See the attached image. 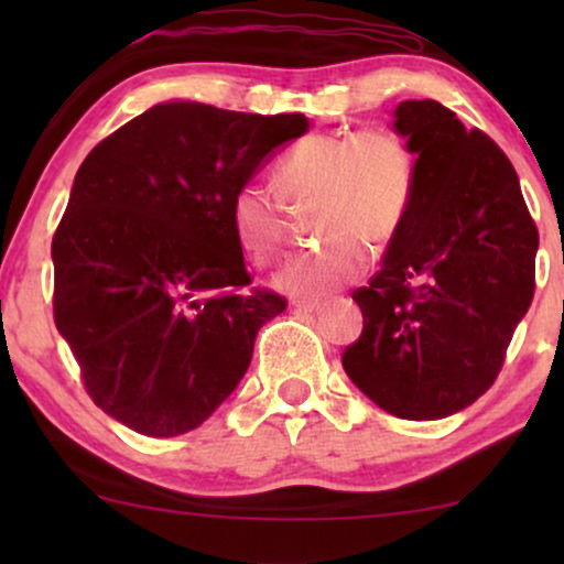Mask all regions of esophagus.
I'll return each mask as SVG.
<instances>
[{"instance_id": "esophagus-1", "label": "esophagus", "mask_w": 564, "mask_h": 564, "mask_svg": "<svg viewBox=\"0 0 564 564\" xmlns=\"http://www.w3.org/2000/svg\"><path fill=\"white\" fill-rule=\"evenodd\" d=\"M292 307H295V313H318L323 303H318V300H295Z\"/></svg>"}]
</instances>
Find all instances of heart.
<instances>
[{
    "label": "heart",
    "instance_id": "1",
    "mask_svg": "<svg viewBox=\"0 0 564 564\" xmlns=\"http://www.w3.org/2000/svg\"><path fill=\"white\" fill-rule=\"evenodd\" d=\"M415 153L392 128L328 130L300 138L272 169V189L243 182L230 197V228L257 267L274 264L288 241L284 207L313 203L307 226L326 236L292 257L276 288L295 297H321L357 280L367 246L380 249L403 226L413 203Z\"/></svg>",
    "mask_w": 564,
    "mask_h": 564
}]
</instances>
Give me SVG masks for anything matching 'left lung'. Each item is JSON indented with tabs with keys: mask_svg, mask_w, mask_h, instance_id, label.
<instances>
[{
	"mask_svg": "<svg viewBox=\"0 0 564 564\" xmlns=\"http://www.w3.org/2000/svg\"><path fill=\"white\" fill-rule=\"evenodd\" d=\"M395 128L419 153L413 203L380 272L351 292L365 328L341 365L382 411L434 421L496 382L534 300L539 234L482 130L434 99L400 102Z\"/></svg>",
	"mask_w": 564,
	"mask_h": 564,
	"instance_id": "obj_1",
	"label": "left lung"
}]
</instances>
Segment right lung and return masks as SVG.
<instances>
[{
    "label": "right lung",
    "instance_id": "obj_1",
    "mask_svg": "<svg viewBox=\"0 0 564 564\" xmlns=\"http://www.w3.org/2000/svg\"><path fill=\"white\" fill-rule=\"evenodd\" d=\"M305 115L166 102L99 141L53 234V321L87 395L143 436L197 429L241 382L267 321L230 197Z\"/></svg>",
    "mask_w": 564,
    "mask_h": 564
}]
</instances>
